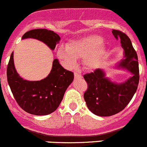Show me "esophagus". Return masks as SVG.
<instances>
[{"instance_id":"1","label":"esophagus","mask_w":147,"mask_h":147,"mask_svg":"<svg viewBox=\"0 0 147 147\" xmlns=\"http://www.w3.org/2000/svg\"><path fill=\"white\" fill-rule=\"evenodd\" d=\"M74 75H75V79H79V78H82V75L80 74V72L79 70H76L74 72Z\"/></svg>"}]
</instances>
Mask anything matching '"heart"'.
<instances>
[{
  "instance_id": "b5f03b06",
  "label": "heart",
  "mask_w": 147,
  "mask_h": 147,
  "mask_svg": "<svg viewBox=\"0 0 147 147\" xmlns=\"http://www.w3.org/2000/svg\"><path fill=\"white\" fill-rule=\"evenodd\" d=\"M105 52V44L96 35L72 40L57 50V56L69 67L76 65L77 59L84 58V63L88 67H94L101 60Z\"/></svg>"
}]
</instances>
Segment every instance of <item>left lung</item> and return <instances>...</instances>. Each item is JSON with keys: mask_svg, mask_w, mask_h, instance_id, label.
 Here are the masks:
<instances>
[{"mask_svg": "<svg viewBox=\"0 0 147 147\" xmlns=\"http://www.w3.org/2000/svg\"><path fill=\"white\" fill-rule=\"evenodd\" d=\"M112 33L120 40L124 50V58L118 66L127 69L132 76L118 84L106 78V73L100 68L84 75L88 84L84 98L89 111L98 116H111L123 111L135 94L140 80L138 58L130 39L120 31L113 29Z\"/></svg>", "mask_w": 147, "mask_h": 147, "instance_id": "1", "label": "left lung"}]
</instances>
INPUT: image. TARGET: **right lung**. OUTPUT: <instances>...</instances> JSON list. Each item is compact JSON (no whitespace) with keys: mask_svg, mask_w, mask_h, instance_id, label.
<instances>
[{"mask_svg":"<svg viewBox=\"0 0 147 147\" xmlns=\"http://www.w3.org/2000/svg\"><path fill=\"white\" fill-rule=\"evenodd\" d=\"M36 38L42 41L51 50L59 43V35L46 29H32L26 32L22 38ZM7 82L15 99L26 112L32 115H46L58 109L64 94L74 80V74L64 69L58 59H54L49 75L40 81L22 79L15 69L13 52L7 67Z\"/></svg>","mask_w":147,"mask_h":147,"instance_id":"obj_1","label":"right lung"}]
</instances>
